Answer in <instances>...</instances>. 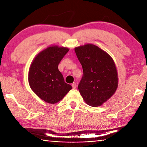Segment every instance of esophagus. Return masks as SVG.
Masks as SVG:
<instances>
[{
  "mask_svg": "<svg viewBox=\"0 0 147 147\" xmlns=\"http://www.w3.org/2000/svg\"><path fill=\"white\" fill-rule=\"evenodd\" d=\"M72 87H73V89H75L76 88V84L75 83H73V84H72Z\"/></svg>",
  "mask_w": 147,
  "mask_h": 147,
  "instance_id": "1",
  "label": "esophagus"
}]
</instances>
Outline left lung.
Segmentation results:
<instances>
[{
	"label": "left lung",
	"instance_id": "obj_1",
	"mask_svg": "<svg viewBox=\"0 0 147 147\" xmlns=\"http://www.w3.org/2000/svg\"><path fill=\"white\" fill-rule=\"evenodd\" d=\"M74 51L83 69L82 78L78 86L80 93L88 105L100 106L117 88L115 63L108 53L94 45L76 47Z\"/></svg>",
	"mask_w": 147,
	"mask_h": 147
}]
</instances>
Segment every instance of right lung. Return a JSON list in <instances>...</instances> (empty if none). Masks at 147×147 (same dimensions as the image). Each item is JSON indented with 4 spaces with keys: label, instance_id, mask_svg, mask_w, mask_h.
Listing matches in <instances>:
<instances>
[{
    "label": "right lung",
    "instance_id": "obj_1",
    "mask_svg": "<svg viewBox=\"0 0 147 147\" xmlns=\"http://www.w3.org/2000/svg\"><path fill=\"white\" fill-rule=\"evenodd\" d=\"M69 51L65 47H49L37 55L30 67V86L46 102L57 103L73 88L65 82L58 68L59 62Z\"/></svg>",
    "mask_w": 147,
    "mask_h": 147
}]
</instances>
